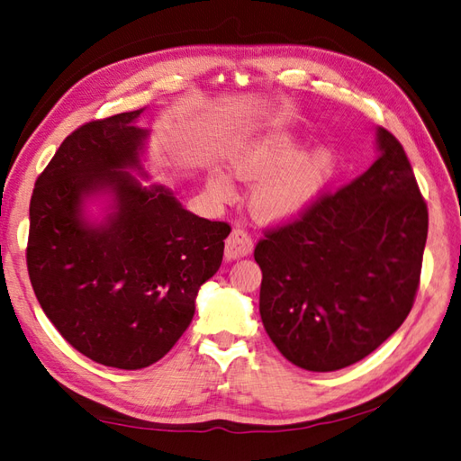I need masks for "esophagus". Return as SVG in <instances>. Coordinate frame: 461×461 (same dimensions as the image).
<instances>
[{"mask_svg": "<svg viewBox=\"0 0 461 461\" xmlns=\"http://www.w3.org/2000/svg\"><path fill=\"white\" fill-rule=\"evenodd\" d=\"M251 251H253V240L246 230L236 228L230 233V238L225 240V258L228 259L246 258Z\"/></svg>", "mask_w": 461, "mask_h": 461, "instance_id": "1", "label": "esophagus"}]
</instances>
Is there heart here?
Returning a JSON list of instances; mask_svg holds the SVG:
<instances>
[{
    "label": "heart",
    "instance_id": "1",
    "mask_svg": "<svg viewBox=\"0 0 461 461\" xmlns=\"http://www.w3.org/2000/svg\"><path fill=\"white\" fill-rule=\"evenodd\" d=\"M329 170V152L297 154V144L287 134H273L253 142L233 158L238 178L258 180L249 194V208L263 221L297 215L325 182ZM212 192L220 200H228L233 194L231 180L225 174H215Z\"/></svg>",
    "mask_w": 461,
    "mask_h": 461
}]
</instances>
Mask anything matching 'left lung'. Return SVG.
<instances>
[{"label":"left lung","instance_id":"left-lung-1","mask_svg":"<svg viewBox=\"0 0 461 461\" xmlns=\"http://www.w3.org/2000/svg\"><path fill=\"white\" fill-rule=\"evenodd\" d=\"M378 149L365 174L267 228L253 251L263 273V327L305 370L355 365L414 305L428 205L396 136L378 129Z\"/></svg>","mask_w":461,"mask_h":461}]
</instances>
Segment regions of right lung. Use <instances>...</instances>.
Masks as SVG:
<instances>
[{"mask_svg":"<svg viewBox=\"0 0 461 461\" xmlns=\"http://www.w3.org/2000/svg\"><path fill=\"white\" fill-rule=\"evenodd\" d=\"M142 111L85 122L39 174L29 203L27 271L47 319L99 365L139 370L168 352L221 266L230 223L184 210L162 185L122 172L139 166ZM109 187L117 212L103 226L80 218L85 194Z\"/></svg>","mask_w":461,"mask_h":461,"instance_id":"obj_1","label":"right lung"}]
</instances>
